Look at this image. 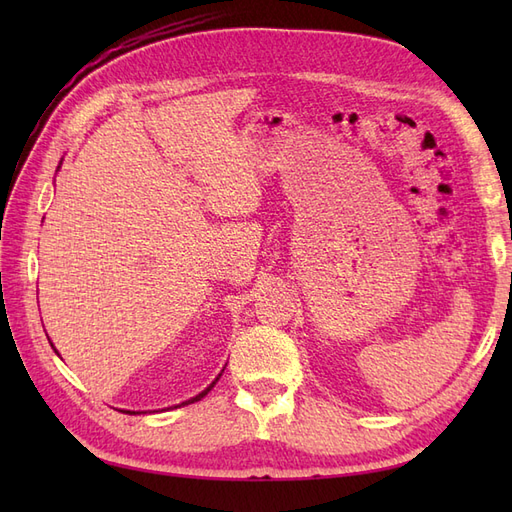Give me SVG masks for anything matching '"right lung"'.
Returning a JSON list of instances; mask_svg holds the SVG:
<instances>
[{"mask_svg":"<svg viewBox=\"0 0 512 512\" xmlns=\"http://www.w3.org/2000/svg\"><path fill=\"white\" fill-rule=\"evenodd\" d=\"M59 164H61V162H59ZM57 168H59V166H57ZM51 346H53V344H51ZM55 352H57V350H55ZM57 354H59V352H57ZM222 371H224V369H222ZM222 371H220V374H218V378H215V380H213V382H211V384L207 386V389H205V391H200V393H198L196 397H190V399H185V401H181V404H177V406H173V408H179V406H185V404H194V401H200V399H203V397H205V395H207V393H209V391L213 389V386H215V382H218V380H220V376H222ZM121 412H128V414H141V412H136V410H121ZM143 414H145V412H143Z\"/></svg>","mask_w":512,"mask_h":512,"instance_id":"right-lung-1","label":"right lung"}]
</instances>
